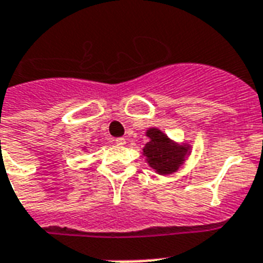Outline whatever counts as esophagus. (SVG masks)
Masks as SVG:
<instances>
[{"label": "esophagus", "mask_w": 263, "mask_h": 263, "mask_svg": "<svg viewBox=\"0 0 263 263\" xmlns=\"http://www.w3.org/2000/svg\"><path fill=\"white\" fill-rule=\"evenodd\" d=\"M115 144L119 145V146H123V145L126 144V140L123 137H119V138H117V140H115Z\"/></svg>", "instance_id": "1"}]
</instances>
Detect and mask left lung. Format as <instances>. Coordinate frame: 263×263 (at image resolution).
Listing matches in <instances>:
<instances>
[{"mask_svg":"<svg viewBox=\"0 0 263 263\" xmlns=\"http://www.w3.org/2000/svg\"><path fill=\"white\" fill-rule=\"evenodd\" d=\"M146 136L149 142L145 144L142 152L151 168L160 175H170L178 171L190 153V145L176 144L156 127L146 130Z\"/></svg>","mask_w":263,"mask_h":263,"instance_id":"8db88e82","label":"left lung"}]
</instances>
